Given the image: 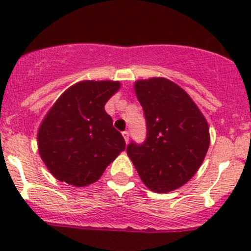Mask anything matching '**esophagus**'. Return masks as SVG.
Wrapping results in <instances>:
<instances>
[{"instance_id": "1", "label": "esophagus", "mask_w": 251, "mask_h": 251, "mask_svg": "<svg viewBox=\"0 0 251 251\" xmlns=\"http://www.w3.org/2000/svg\"><path fill=\"white\" fill-rule=\"evenodd\" d=\"M123 136H124V139H125V142H126V144H127V142H128V136H130V133H128V131H124Z\"/></svg>"}]
</instances>
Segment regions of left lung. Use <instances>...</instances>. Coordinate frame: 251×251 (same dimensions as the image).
Masks as SVG:
<instances>
[{
    "label": "left lung",
    "mask_w": 251,
    "mask_h": 251,
    "mask_svg": "<svg viewBox=\"0 0 251 251\" xmlns=\"http://www.w3.org/2000/svg\"><path fill=\"white\" fill-rule=\"evenodd\" d=\"M147 125L144 145L130 144L127 154L145 186L167 193L186 184L209 149V125L188 94L161 76L135 81Z\"/></svg>",
    "instance_id": "1"
}]
</instances>
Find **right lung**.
Returning <instances> with one entry per match:
<instances>
[{"mask_svg":"<svg viewBox=\"0 0 251 251\" xmlns=\"http://www.w3.org/2000/svg\"><path fill=\"white\" fill-rule=\"evenodd\" d=\"M120 86L114 80H81L48 110L37 132V145L42 161L58 181L89 186L125 150L123 135L105 111V104Z\"/></svg>","mask_w":251,"mask_h":251,"instance_id":"right-lung-1","label":"right lung"}]
</instances>
